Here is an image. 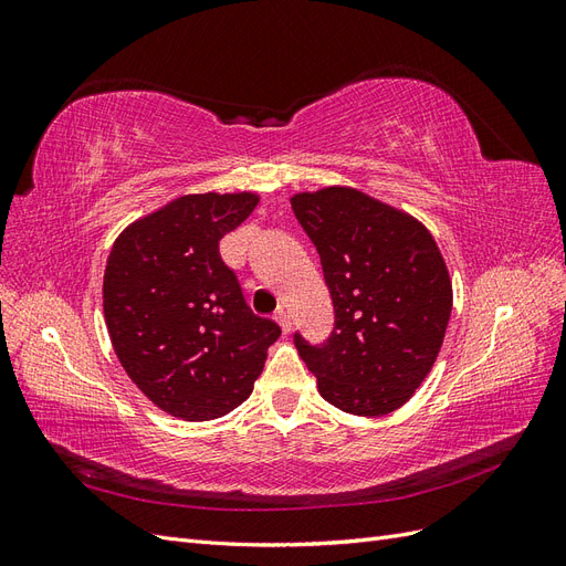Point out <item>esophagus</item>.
I'll return each instance as SVG.
<instances>
[{"label":"esophagus","instance_id":"esophagus-1","mask_svg":"<svg viewBox=\"0 0 566 566\" xmlns=\"http://www.w3.org/2000/svg\"><path fill=\"white\" fill-rule=\"evenodd\" d=\"M276 323L281 325V331H283L285 335L290 333V328H293V321H290V314H287V312H283V310L276 314Z\"/></svg>","mask_w":566,"mask_h":566}]
</instances>
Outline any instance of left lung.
Returning a JSON list of instances; mask_svg holds the SVG:
<instances>
[{"instance_id":"8db88e82","label":"left lung","mask_w":566,"mask_h":566,"mask_svg":"<svg viewBox=\"0 0 566 566\" xmlns=\"http://www.w3.org/2000/svg\"><path fill=\"white\" fill-rule=\"evenodd\" d=\"M321 254L335 328L321 347L295 335L321 397L352 416L401 408L432 370L453 285L422 221L352 186L290 198Z\"/></svg>"}]
</instances>
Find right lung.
I'll list each match as a JSON object with an SVG mask.
<instances>
[{
  "label": "right lung",
  "instance_id": "right-lung-1",
  "mask_svg": "<svg viewBox=\"0 0 566 566\" xmlns=\"http://www.w3.org/2000/svg\"><path fill=\"white\" fill-rule=\"evenodd\" d=\"M260 196L186 193L119 233L104 273V316L117 361L165 413L202 422L231 413L281 337L254 316L219 241Z\"/></svg>",
  "mask_w": 566,
  "mask_h": 566
}]
</instances>
